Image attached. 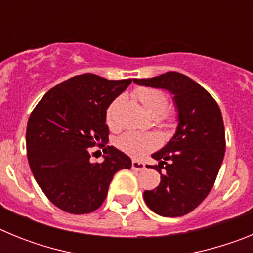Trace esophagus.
<instances>
[{
    "label": "esophagus",
    "instance_id": "esophagus-1",
    "mask_svg": "<svg viewBox=\"0 0 253 253\" xmlns=\"http://www.w3.org/2000/svg\"><path fill=\"white\" fill-rule=\"evenodd\" d=\"M131 169H135V171H142V169H146V163L140 162V161L133 160V162H131Z\"/></svg>",
    "mask_w": 253,
    "mask_h": 253
}]
</instances>
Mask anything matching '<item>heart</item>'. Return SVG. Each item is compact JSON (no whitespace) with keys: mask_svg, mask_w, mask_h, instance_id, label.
<instances>
[{"mask_svg":"<svg viewBox=\"0 0 253 253\" xmlns=\"http://www.w3.org/2000/svg\"><path fill=\"white\" fill-rule=\"evenodd\" d=\"M135 97L140 101L144 110L151 115L156 116L166 110L169 105V97L163 91L152 87H140L134 92ZM116 100L109 105L106 110V122L110 126H114V111H115ZM167 125L175 124V118L169 116L166 120ZM115 146L124 153L131 157H143L148 152L153 151L160 146V137L154 133H142V131H126L115 139Z\"/></svg>","mask_w":253,"mask_h":253,"instance_id":"heart-1","label":"heart"}]
</instances>
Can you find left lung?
Instances as JSON below:
<instances>
[{
	"mask_svg": "<svg viewBox=\"0 0 253 253\" xmlns=\"http://www.w3.org/2000/svg\"><path fill=\"white\" fill-rule=\"evenodd\" d=\"M134 82L169 90L178 111L176 134L152 154L160 162L152 169L161 173V182L144 191V202L158 215H185L207 198L223 162L225 133L220 109L204 87L182 73L134 78Z\"/></svg>",
	"mask_w": 253,
	"mask_h": 253,
	"instance_id": "obj_1",
	"label": "left lung"
}]
</instances>
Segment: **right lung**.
<instances>
[{
    "label": "right lung",
    "mask_w": 253,
    "mask_h": 253,
    "mask_svg": "<svg viewBox=\"0 0 253 253\" xmlns=\"http://www.w3.org/2000/svg\"><path fill=\"white\" fill-rule=\"evenodd\" d=\"M130 84V78L75 76L49 90L29 118L26 151L31 172L46 198L67 213L99 209L114 175L131 167L126 154L106 146V109ZM96 144L105 153L101 164L89 160V148Z\"/></svg>",
    "instance_id": "right-lung-1"
}]
</instances>
